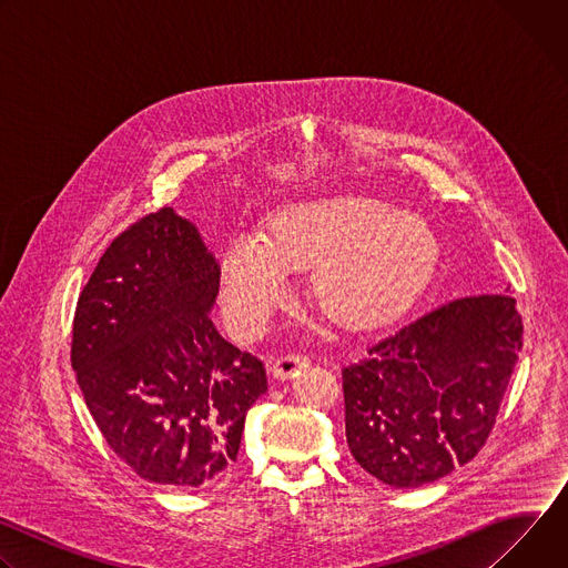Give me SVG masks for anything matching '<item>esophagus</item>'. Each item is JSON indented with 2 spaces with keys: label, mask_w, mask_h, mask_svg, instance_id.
<instances>
[{
  "label": "esophagus",
  "mask_w": 568,
  "mask_h": 568,
  "mask_svg": "<svg viewBox=\"0 0 568 568\" xmlns=\"http://www.w3.org/2000/svg\"><path fill=\"white\" fill-rule=\"evenodd\" d=\"M307 366H310L307 357H303V355H285V357L276 359V364H274L272 373H274V377H276V379L285 382V379H294V377H298Z\"/></svg>",
  "instance_id": "obj_1"
}]
</instances>
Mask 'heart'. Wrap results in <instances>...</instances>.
Listing matches in <instances>:
<instances>
[{
  "label": "heart",
  "instance_id": "1",
  "mask_svg": "<svg viewBox=\"0 0 568 568\" xmlns=\"http://www.w3.org/2000/svg\"><path fill=\"white\" fill-rule=\"evenodd\" d=\"M438 237L379 200L337 195L292 206L272 235L237 233L222 254V303L237 333H256L281 305L290 267L316 265L312 290L344 326L371 328L407 307L438 263Z\"/></svg>",
  "mask_w": 568,
  "mask_h": 568
}]
</instances>
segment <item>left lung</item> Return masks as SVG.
<instances>
[{
	"label": "left lung",
	"instance_id": "left-lung-1",
	"mask_svg": "<svg viewBox=\"0 0 568 568\" xmlns=\"http://www.w3.org/2000/svg\"><path fill=\"white\" fill-rule=\"evenodd\" d=\"M510 294L452 298L344 368L353 458L390 488H418L488 440L521 351Z\"/></svg>",
	"mask_w": 568,
	"mask_h": 568
}]
</instances>
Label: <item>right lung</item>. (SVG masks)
<instances>
[{
    "label": "right lung",
    "mask_w": 568,
    "mask_h": 568,
    "mask_svg": "<svg viewBox=\"0 0 568 568\" xmlns=\"http://www.w3.org/2000/svg\"><path fill=\"white\" fill-rule=\"evenodd\" d=\"M220 263L159 209L105 250L80 292L71 366L114 454L143 480L202 488L235 458L265 366L213 326Z\"/></svg>",
    "instance_id": "1"
}]
</instances>
